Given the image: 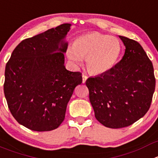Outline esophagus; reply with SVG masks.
Masks as SVG:
<instances>
[{"label": "esophagus", "mask_w": 158, "mask_h": 158, "mask_svg": "<svg viewBox=\"0 0 158 158\" xmlns=\"http://www.w3.org/2000/svg\"><path fill=\"white\" fill-rule=\"evenodd\" d=\"M88 79V76H87L86 74H82V82L83 83H85V81H86V80Z\"/></svg>", "instance_id": "obj_1"}]
</instances>
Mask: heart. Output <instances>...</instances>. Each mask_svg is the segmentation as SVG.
<instances>
[{"mask_svg": "<svg viewBox=\"0 0 158 158\" xmlns=\"http://www.w3.org/2000/svg\"><path fill=\"white\" fill-rule=\"evenodd\" d=\"M121 53V45L116 37L93 32L80 36L69 48L66 55L75 65H81L86 59L87 67L95 74L109 71L117 63Z\"/></svg>", "mask_w": 158, "mask_h": 158, "instance_id": "1", "label": "heart"}]
</instances>
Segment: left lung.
<instances>
[{"instance_id": "left-lung-1", "label": "left lung", "mask_w": 158, "mask_h": 158, "mask_svg": "<svg viewBox=\"0 0 158 158\" xmlns=\"http://www.w3.org/2000/svg\"><path fill=\"white\" fill-rule=\"evenodd\" d=\"M119 37L125 46L121 61L85 83L95 118L110 128L129 126L143 118L150 109L156 85L153 64L143 47Z\"/></svg>"}]
</instances>
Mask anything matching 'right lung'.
<instances>
[{"label": "right lung", "instance_id": "add662e5", "mask_svg": "<svg viewBox=\"0 0 158 158\" xmlns=\"http://www.w3.org/2000/svg\"><path fill=\"white\" fill-rule=\"evenodd\" d=\"M70 26L64 23L23 40L6 64L4 92L10 112L33 131L57 128L73 90L82 83L81 73L64 66V38Z\"/></svg>", "mask_w": 158, "mask_h": 158}]
</instances>
